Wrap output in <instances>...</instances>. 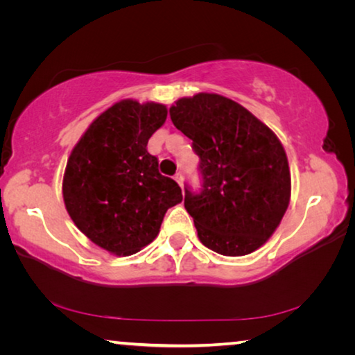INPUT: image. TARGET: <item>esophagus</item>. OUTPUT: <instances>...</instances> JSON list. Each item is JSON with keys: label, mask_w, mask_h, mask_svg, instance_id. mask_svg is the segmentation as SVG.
<instances>
[{"label": "esophagus", "mask_w": 355, "mask_h": 355, "mask_svg": "<svg viewBox=\"0 0 355 355\" xmlns=\"http://www.w3.org/2000/svg\"><path fill=\"white\" fill-rule=\"evenodd\" d=\"M177 180V183L180 184V186H183V175H182V172H178V173H175V177H173Z\"/></svg>", "instance_id": "1"}]
</instances>
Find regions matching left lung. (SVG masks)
Masks as SVG:
<instances>
[{"label": "left lung", "mask_w": 355, "mask_h": 355, "mask_svg": "<svg viewBox=\"0 0 355 355\" xmlns=\"http://www.w3.org/2000/svg\"><path fill=\"white\" fill-rule=\"evenodd\" d=\"M169 114L200 159L202 188H184V208L199 239L227 257L257 250L290 203V167L277 136L245 107L218 94L180 98Z\"/></svg>", "instance_id": "8db88e82"}]
</instances>
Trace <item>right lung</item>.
<instances>
[{"mask_svg": "<svg viewBox=\"0 0 355 355\" xmlns=\"http://www.w3.org/2000/svg\"><path fill=\"white\" fill-rule=\"evenodd\" d=\"M164 105L122 100L94 120L71 150L64 173L65 208L92 243L133 255L158 235L171 207L183 200L175 180L161 175L147 152L166 122Z\"/></svg>", "mask_w": 355, "mask_h": 355, "instance_id": "add662e5", "label": "right lung"}]
</instances>
